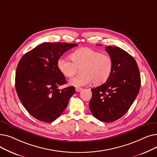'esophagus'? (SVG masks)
I'll list each match as a JSON object with an SVG mask.
<instances>
[{"mask_svg": "<svg viewBox=\"0 0 157 157\" xmlns=\"http://www.w3.org/2000/svg\"><path fill=\"white\" fill-rule=\"evenodd\" d=\"M83 89L82 88H78V87H77V88H76V91L77 92H81V90H83Z\"/></svg>", "mask_w": 157, "mask_h": 157, "instance_id": "1", "label": "esophagus"}]
</instances>
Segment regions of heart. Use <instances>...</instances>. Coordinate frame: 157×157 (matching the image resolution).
Returning a JSON list of instances; mask_svg holds the SVG:
<instances>
[{"mask_svg":"<svg viewBox=\"0 0 157 157\" xmlns=\"http://www.w3.org/2000/svg\"><path fill=\"white\" fill-rule=\"evenodd\" d=\"M71 58V60L60 57L58 60L57 66L63 75L67 78L72 77L81 68V74L70 79L69 84L71 86H83L92 81L95 85H100L111 75L113 62L108 55L84 48L74 52Z\"/></svg>","mask_w":157,"mask_h":157,"instance_id":"b5f03b06","label":"heart"}]
</instances>
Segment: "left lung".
I'll list each match as a JSON object with an SVG mask.
<instances>
[{
  "label": "left lung",
  "instance_id": "1",
  "mask_svg": "<svg viewBox=\"0 0 157 157\" xmlns=\"http://www.w3.org/2000/svg\"><path fill=\"white\" fill-rule=\"evenodd\" d=\"M113 62L111 76L105 83L92 89L90 111L97 120L109 123L121 118L133 104L141 87L136 61L117 46L105 48Z\"/></svg>",
  "mask_w": 157,
  "mask_h": 157
}]
</instances>
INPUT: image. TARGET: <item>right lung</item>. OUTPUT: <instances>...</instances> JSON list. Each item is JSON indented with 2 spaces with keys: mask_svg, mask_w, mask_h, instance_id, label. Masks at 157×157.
Segmentation results:
<instances>
[{
  "mask_svg": "<svg viewBox=\"0 0 157 157\" xmlns=\"http://www.w3.org/2000/svg\"><path fill=\"white\" fill-rule=\"evenodd\" d=\"M78 46L67 43H44L25 54L16 68L15 87L24 108L33 117L52 123L67 108L76 92L74 86L60 90L66 83L57 66L61 56Z\"/></svg>",
  "mask_w": 157,
  "mask_h": 157,
  "instance_id": "add662e5",
  "label": "right lung"
}]
</instances>
